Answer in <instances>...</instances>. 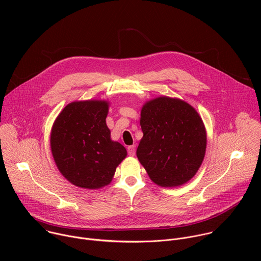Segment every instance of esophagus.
<instances>
[{
    "label": "esophagus",
    "instance_id": "esophagus-1",
    "mask_svg": "<svg viewBox=\"0 0 261 261\" xmlns=\"http://www.w3.org/2000/svg\"><path fill=\"white\" fill-rule=\"evenodd\" d=\"M128 154L129 156H135V145L128 146Z\"/></svg>",
    "mask_w": 261,
    "mask_h": 261
}]
</instances>
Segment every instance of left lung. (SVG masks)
<instances>
[{
	"label": "left lung",
	"mask_w": 261,
	"mask_h": 261,
	"mask_svg": "<svg viewBox=\"0 0 261 261\" xmlns=\"http://www.w3.org/2000/svg\"><path fill=\"white\" fill-rule=\"evenodd\" d=\"M140 126L136 155L150 178L165 188L188 182L206 150V131L196 109L181 99L160 96L143 104Z\"/></svg>",
	"instance_id": "obj_1"
}]
</instances>
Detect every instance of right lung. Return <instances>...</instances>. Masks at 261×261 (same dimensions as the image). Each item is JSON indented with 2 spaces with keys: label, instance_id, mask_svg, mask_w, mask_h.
<instances>
[{
  "label": "right lung",
  "instance_id": "right-lung-1",
  "mask_svg": "<svg viewBox=\"0 0 261 261\" xmlns=\"http://www.w3.org/2000/svg\"><path fill=\"white\" fill-rule=\"evenodd\" d=\"M109 102L74 101L66 105L50 132V148L62 175L76 187L94 190L113 180L127 157L125 146L110 138Z\"/></svg>",
  "mask_w": 261,
  "mask_h": 261
}]
</instances>
